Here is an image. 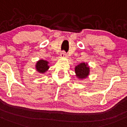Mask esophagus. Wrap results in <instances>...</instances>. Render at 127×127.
Masks as SVG:
<instances>
[{"instance_id":"obj_1","label":"esophagus","mask_w":127,"mask_h":127,"mask_svg":"<svg viewBox=\"0 0 127 127\" xmlns=\"http://www.w3.org/2000/svg\"><path fill=\"white\" fill-rule=\"evenodd\" d=\"M61 55V57H63V58H66V57H67V53H66L65 51H63V52H61V55Z\"/></svg>"}]
</instances>
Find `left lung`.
<instances>
[{
	"instance_id": "left-lung-1",
	"label": "left lung",
	"mask_w": 127,
	"mask_h": 127,
	"mask_svg": "<svg viewBox=\"0 0 127 127\" xmlns=\"http://www.w3.org/2000/svg\"><path fill=\"white\" fill-rule=\"evenodd\" d=\"M75 72L76 73V76L80 79H83L87 77V76L89 73V68L87 64L84 63H81L78 66L75 67Z\"/></svg>"
}]
</instances>
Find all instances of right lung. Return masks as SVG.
I'll return each mask as SVG.
<instances>
[{
    "label": "right lung",
    "instance_id": "1",
    "mask_svg": "<svg viewBox=\"0 0 127 127\" xmlns=\"http://www.w3.org/2000/svg\"><path fill=\"white\" fill-rule=\"evenodd\" d=\"M48 64V61H45V60H40L38 61L36 64V69L40 73H44L49 68Z\"/></svg>",
    "mask_w": 127,
    "mask_h": 127
}]
</instances>
